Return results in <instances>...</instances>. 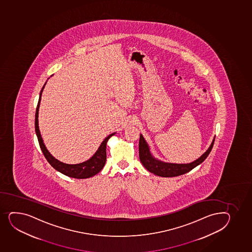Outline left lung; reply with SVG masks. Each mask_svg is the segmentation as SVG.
<instances>
[{
    "instance_id": "left-lung-1",
    "label": "left lung",
    "mask_w": 252,
    "mask_h": 252,
    "mask_svg": "<svg viewBox=\"0 0 252 252\" xmlns=\"http://www.w3.org/2000/svg\"><path fill=\"white\" fill-rule=\"evenodd\" d=\"M214 141L215 138L208 150L200 158H198L197 160L188 164H175V163L164 162L156 159L150 152L148 144L146 143V141L141 134L140 141H139V157L144 167L146 168V170H148L150 172L161 177H174V176H181L183 174L187 173L194 169L195 166L200 165V163L203 162L211 152V149L214 145Z\"/></svg>"
}]
</instances>
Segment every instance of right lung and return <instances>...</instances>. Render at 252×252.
<instances>
[{
	"instance_id": "1",
	"label": "right lung",
	"mask_w": 252,
	"mask_h": 252,
	"mask_svg": "<svg viewBox=\"0 0 252 252\" xmlns=\"http://www.w3.org/2000/svg\"><path fill=\"white\" fill-rule=\"evenodd\" d=\"M45 85H46V83H45ZM45 85H44L41 92H40V97H39V100H38L35 118V133H36V135H37L39 145H40L41 151L43 152L44 157H46V160L50 163V165H52V167L56 169L57 171H60L61 173L69 176V177L76 179H86L95 176V175L99 173L102 170V168L104 167V165L106 164V143H107L109 139L111 138L112 135H115L116 132L112 133V134L109 135L107 137L104 139V141L101 142L100 146H99V148H98L95 154L93 155L90 158L89 160H87V161L79 163V164H75V165H70V164H65V163L62 162V161H60V160L56 159L48 152V150L46 149V146H45V144L43 142V140H42V137H41L40 130H39V126H38V111H39V107H40L41 94H42V92H43Z\"/></svg>"
}]
</instances>
